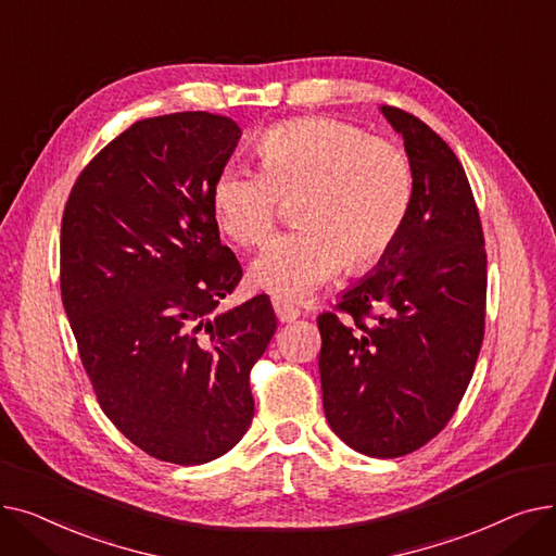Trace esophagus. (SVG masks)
I'll return each mask as SVG.
<instances>
[{
    "label": "esophagus",
    "mask_w": 556,
    "mask_h": 556,
    "mask_svg": "<svg viewBox=\"0 0 556 556\" xmlns=\"http://www.w3.org/2000/svg\"><path fill=\"white\" fill-rule=\"evenodd\" d=\"M273 306H275L279 323H295V319L300 317V308L293 306V304H288L281 298H273Z\"/></svg>",
    "instance_id": "1"
}]
</instances>
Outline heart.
<instances>
[{
	"mask_svg": "<svg viewBox=\"0 0 556 556\" xmlns=\"http://www.w3.org/2000/svg\"><path fill=\"white\" fill-rule=\"evenodd\" d=\"M261 173L225 166L214 180L218 227L243 248L263 245L279 200L293 202L298 229L252 263V281L283 300H302L342 268L381 261L410 214L415 178L401 146L336 119L275 126L256 143Z\"/></svg>",
	"mask_w": 556,
	"mask_h": 556,
	"instance_id": "1",
	"label": "heart"
}]
</instances>
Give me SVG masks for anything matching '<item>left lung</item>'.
<instances>
[{
	"instance_id": "obj_1",
	"label": "left lung",
	"mask_w": 556,
	"mask_h": 556,
	"mask_svg": "<svg viewBox=\"0 0 556 556\" xmlns=\"http://www.w3.org/2000/svg\"><path fill=\"white\" fill-rule=\"evenodd\" d=\"M413 166L410 214L371 275L317 317L331 430L369 457H401L451 421L484 338L480 214L451 146L415 114L381 105Z\"/></svg>"
}]
</instances>
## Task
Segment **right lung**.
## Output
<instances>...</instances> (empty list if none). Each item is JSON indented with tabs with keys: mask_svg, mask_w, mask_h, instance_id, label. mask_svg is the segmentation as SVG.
Masks as SVG:
<instances>
[{
	"mask_svg": "<svg viewBox=\"0 0 556 556\" xmlns=\"http://www.w3.org/2000/svg\"><path fill=\"white\" fill-rule=\"evenodd\" d=\"M239 139L210 112L137 122L83 168L63 214V306L101 410L182 466L241 442L250 369L277 331L266 295L216 311L243 277L212 204Z\"/></svg>",
	"mask_w": 556,
	"mask_h": 556,
	"instance_id": "obj_1",
	"label": "right lung"
}]
</instances>
